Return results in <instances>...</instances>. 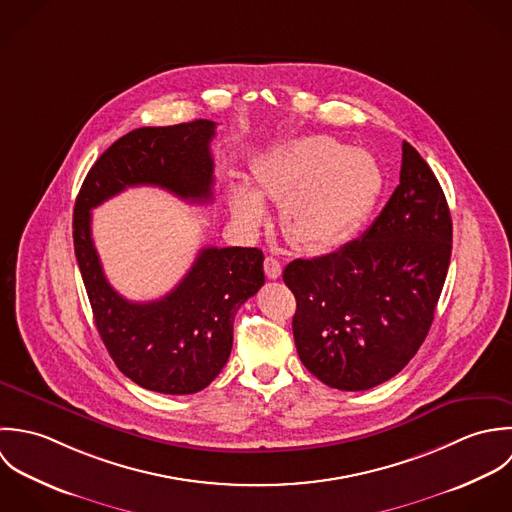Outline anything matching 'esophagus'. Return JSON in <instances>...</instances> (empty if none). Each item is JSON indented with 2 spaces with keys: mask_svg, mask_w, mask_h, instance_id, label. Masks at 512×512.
Returning a JSON list of instances; mask_svg holds the SVG:
<instances>
[{
  "mask_svg": "<svg viewBox=\"0 0 512 512\" xmlns=\"http://www.w3.org/2000/svg\"><path fill=\"white\" fill-rule=\"evenodd\" d=\"M263 267H265V275H267L269 279H279L281 273H283V267H281L279 259H275L273 255H267V257H265Z\"/></svg>",
  "mask_w": 512,
  "mask_h": 512,
  "instance_id": "34e87169",
  "label": "esophagus"
}]
</instances>
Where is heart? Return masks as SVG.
Segmentation results:
<instances>
[{
	"instance_id": "obj_1",
	"label": "heart",
	"mask_w": 512,
	"mask_h": 512,
	"mask_svg": "<svg viewBox=\"0 0 512 512\" xmlns=\"http://www.w3.org/2000/svg\"><path fill=\"white\" fill-rule=\"evenodd\" d=\"M253 186L231 188L235 217L255 227L265 217L261 198L283 204L285 235L308 251H330L350 241L382 190L376 160L332 136H301L273 146L253 164Z\"/></svg>"
}]
</instances>
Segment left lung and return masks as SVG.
<instances>
[{
  "label": "left lung",
  "instance_id": "left-lung-1",
  "mask_svg": "<svg viewBox=\"0 0 512 512\" xmlns=\"http://www.w3.org/2000/svg\"><path fill=\"white\" fill-rule=\"evenodd\" d=\"M451 239L445 194L404 142L400 186L368 231L283 271L297 299L293 334L308 372L344 392L370 390L402 372L433 322Z\"/></svg>",
  "mask_w": 512,
  "mask_h": 512
}]
</instances>
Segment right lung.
<instances>
[{"instance_id":"add662e5","label":"right lung","mask_w":512,"mask_h":512,"mask_svg":"<svg viewBox=\"0 0 512 512\" xmlns=\"http://www.w3.org/2000/svg\"><path fill=\"white\" fill-rule=\"evenodd\" d=\"M213 136L211 120L136 128L104 150L75 202V255L104 346L126 378L160 394H196L221 372L235 314L265 283L263 251L204 247L174 291L132 303L104 277L91 209L132 186H158L192 204L211 202Z\"/></svg>"}]
</instances>
